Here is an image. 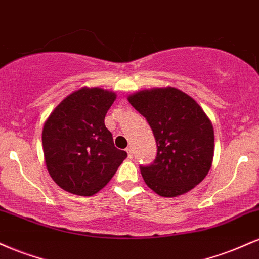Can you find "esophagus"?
I'll list each match as a JSON object with an SVG mask.
<instances>
[{"label": "esophagus", "instance_id": "esophagus-1", "mask_svg": "<svg viewBox=\"0 0 259 259\" xmlns=\"http://www.w3.org/2000/svg\"><path fill=\"white\" fill-rule=\"evenodd\" d=\"M126 152H127V156H129V158H133V147H127L126 148Z\"/></svg>", "mask_w": 259, "mask_h": 259}]
</instances>
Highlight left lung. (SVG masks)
<instances>
[{"label":"left lung","instance_id":"obj_1","mask_svg":"<svg viewBox=\"0 0 259 259\" xmlns=\"http://www.w3.org/2000/svg\"><path fill=\"white\" fill-rule=\"evenodd\" d=\"M127 101L146 118L157 142L153 164L140 167L146 185L163 197L198 185L214 156V130L202 107L173 86L138 91Z\"/></svg>","mask_w":259,"mask_h":259}]
</instances>
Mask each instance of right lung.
<instances>
[{
	"label": "right lung",
	"instance_id": "obj_1",
	"mask_svg": "<svg viewBox=\"0 0 259 259\" xmlns=\"http://www.w3.org/2000/svg\"><path fill=\"white\" fill-rule=\"evenodd\" d=\"M115 99L114 91L84 86L62 100L45 121V163L53 181L65 191L97 194L126 158L105 125Z\"/></svg>",
	"mask_w": 259,
	"mask_h": 259
}]
</instances>
